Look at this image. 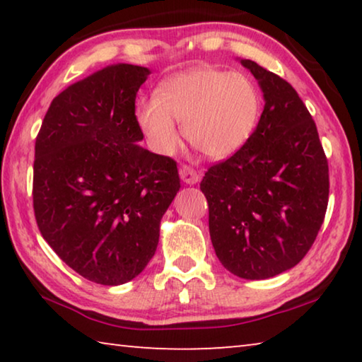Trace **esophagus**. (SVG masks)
Listing matches in <instances>:
<instances>
[{
  "label": "esophagus",
  "mask_w": 362,
  "mask_h": 362,
  "mask_svg": "<svg viewBox=\"0 0 362 362\" xmlns=\"http://www.w3.org/2000/svg\"><path fill=\"white\" fill-rule=\"evenodd\" d=\"M179 173H180V179L185 183H188V185H194V183L199 179L198 173H196L192 166H188V164H183Z\"/></svg>",
  "instance_id": "34e87169"
}]
</instances>
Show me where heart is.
Here are the masks:
<instances>
[{
	"instance_id": "b5f03b06",
	"label": "heart",
	"mask_w": 362,
	"mask_h": 362,
	"mask_svg": "<svg viewBox=\"0 0 362 362\" xmlns=\"http://www.w3.org/2000/svg\"><path fill=\"white\" fill-rule=\"evenodd\" d=\"M260 110L259 89L247 76L203 66L166 79L155 99L139 103L136 119L161 155H173L179 146L175 120L189 144L209 158L223 159L252 136Z\"/></svg>"
}]
</instances>
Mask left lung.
Listing matches in <instances>:
<instances>
[{
	"instance_id": "obj_1",
	"label": "left lung",
	"mask_w": 362,
	"mask_h": 362,
	"mask_svg": "<svg viewBox=\"0 0 362 362\" xmlns=\"http://www.w3.org/2000/svg\"><path fill=\"white\" fill-rule=\"evenodd\" d=\"M265 107L243 148L214 164L201 192L222 265L244 279L287 272L313 246L326 216L329 166L313 118L297 90L252 60Z\"/></svg>"
}]
</instances>
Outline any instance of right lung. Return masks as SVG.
Here are the masks:
<instances>
[{
  "mask_svg": "<svg viewBox=\"0 0 362 362\" xmlns=\"http://www.w3.org/2000/svg\"><path fill=\"white\" fill-rule=\"evenodd\" d=\"M148 75L118 64L69 86L36 136V223L54 252L97 284L142 273L180 188L174 159L139 145L136 95Z\"/></svg>",
  "mask_w": 362,
  "mask_h": 362,
  "instance_id": "1",
  "label": "right lung"
}]
</instances>
